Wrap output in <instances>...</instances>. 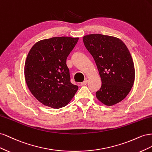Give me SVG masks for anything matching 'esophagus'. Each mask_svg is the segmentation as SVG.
<instances>
[{"mask_svg":"<svg viewBox=\"0 0 152 152\" xmlns=\"http://www.w3.org/2000/svg\"><path fill=\"white\" fill-rule=\"evenodd\" d=\"M87 82H88V80H87V79H85L83 82H81V85L82 86H85L87 84Z\"/></svg>","mask_w":152,"mask_h":152,"instance_id":"obj_1","label":"esophagus"}]
</instances>
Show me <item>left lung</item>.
<instances>
[{"mask_svg": "<svg viewBox=\"0 0 152 152\" xmlns=\"http://www.w3.org/2000/svg\"><path fill=\"white\" fill-rule=\"evenodd\" d=\"M86 49L93 56L102 84L96 93L103 104L112 106L121 102L134 84L135 70L126 44L117 37L102 34L83 37Z\"/></svg>", "mask_w": 152, "mask_h": 152, "instance_id": "1", "label": "left lung"}]
</instances>
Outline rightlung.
Segmentation results:
<instances>
[{"label":"right lung","mask_w":152,"mask_h":152,"mask_svg":"<svg viewBox=\"0 0 152 152\" xmlns=\"http://www.w3.org/2000/svg\"><path fill=\"white\" fill-rule=\"evenodd\" d=\"M79 38L56 37L40 40L31 48L25 63V78L39 102L60 108L70 102L78 86L70 82L66 58Z\"/></svg>","instance_id":"right-lung-1"}]
</instances>
